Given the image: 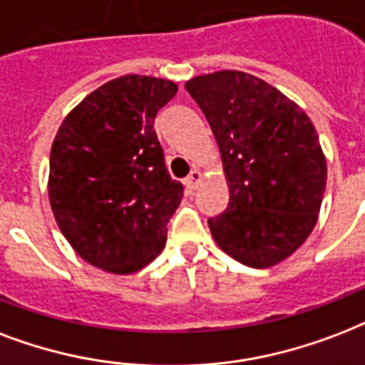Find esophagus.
Here are the masks:
<instances>
[{
    "label": "esophagus",
    "mask_w": 365,
    "mask_h": 365,
    "mask_svg": "<svg viewBox=\"0 0 365 365\" xmlns=\"http://www.w3.org/2000/svg\"><path fill=\"white\" fill-rule=\"evenodd\" d=\"M202 180V174L199 170H191V174L187 176V180H185V185H187V189H197L199 187V183H201Z\"/></svg>",
    "instance_id": "1"
}]
</instances>
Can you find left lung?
<instances>
[{
    "label": "left lung",
    "mask_w": 365,
    "mask_h": 365,
    "mask_svg": "<svg viewBox=\"0 0 365 365\" xmlns=\"http://www.w3.org/2000/svg\"><path fill=\"white\" fill-rule=\"evenodd\" d=\"M185 90L207 116L230 202L208 220L214 241L250 268L293 255L318 222L327 163L312 120L282 91L241 71L195 76Z\"/></svg>",
    "instance_id": "8db88e82"
}]
</instances>
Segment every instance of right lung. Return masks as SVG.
<instances>
[{"instance_id": "obj_1", "label": "right lung", "mask_w": 365, "mask_h": 365, "mask_svg": "<svg viewBox=\"0 0 365 365\" xmlns=\"http://www.w3.org/2000/svg\"><path fill=\"white\" fill-rule=\"evenodd\" d=\"M178 93L172 80L126 74L83 97L53 139L47 193L78 257L128 275L163 252L182 183L164 166L155 116Z\"/></svg>"}]
</instances>
